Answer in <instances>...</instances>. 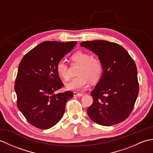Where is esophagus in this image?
<instances>
[{"instance_id":"34e87169","label":"esophagus","mask_w":153,"mask_h":153,"mask_svg":"<svg viewBox=\"0 0 153 153\" xmlns=\"http://www.w3.org/2000/svg\"><path fill=\"white\" fill-rule=\"evenodd\" d=\"M74 95L75 97H82L83 96L82 93H77V92H74Z\"/></svg>"}]
</instances>
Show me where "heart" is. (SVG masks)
Masks as SVG:
<instances>
[{"instance_id": "heart-1", "label": "heart", "mask_w": 153, "mask_h": 153, "mask_svg": "<svg viewBox=\"0 0 153 153\" xmlns=\"http://www.w3.org/2000/svg\"><path fill=\"white\" fill-rule=\"evenodd\" d=\"M70 60L72 63L79 64V66L77 71L78 76L66 84L67 89L74 91L82 90L88 86L89 81L94 83L101 78L104 68L101 60L99 58H93L90 54L79 51L71 55ZM56 70L63 80H69L68 66L64 61L58 62Z\"/></svg>"}]
</instances>
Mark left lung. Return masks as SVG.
<instances>
[{"instance_id":"1","label":"left lung","mask_w":153,"mask_h":153,"mask_svg":"<svg viewBox=\"0 0 153 153\" xmlns=\"http://www.w3.org/2000/svg\"><path fill=\"white\" fill-rule=\"evenodd\" d=\"M81 47L91 51L103 65V74L91 92L93 102L87 114L104 126L125 120L134 108L139 94L137 67L124 48L115 43L98 40L83 41Z\"/></svg>"}]
</instances>
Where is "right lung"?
Returning a JSON list of instances; mask_svg holds the SVG:
<instances>
[{
	"label": "right lung",
	"instance_id": "1",
	"mask_svg": "<svg viewBox=\"0 0 153 153\" xmlns=\"http://www.w3.org/2000/svg\"><path fill=\"white\" fill-rule=\"evenodd\" d=\"M76 44V41L43 42L22 59L14 89L18 108L32 126L47 129L62 118L66 104L74 94L70 91L54 93L64 86L56 66Z\"/></svg>",
	"mask_w": 153,
	"mask_h": 153
}]
</instances>
